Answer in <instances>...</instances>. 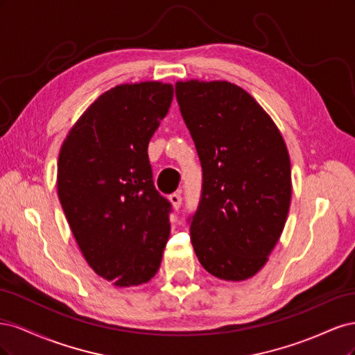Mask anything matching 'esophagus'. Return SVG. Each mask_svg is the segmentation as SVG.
I'll return each mask as SVG.
<instances>
[{"mask_svg":"<svg viewBox=\"0 0 355 355\" xmlns=\"http://www.w3.org/2000/svg\"><path fill=\"white\" fill-rule=\"evenodd\" d=\"M168 200H170L171 204H173L175 209H179L180 204H182V194H180V192H173V194L168 197Z\"/></svg>","mask_w":355,"mask_h":355,"instance_id":"esophagus-1","label":"esophagus"}]
</instances>
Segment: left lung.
I'll return each instance as SVG.
<instances>
[{"label": "left lung", "mask_w": 355, "mask_h": 355, "mask_svg": "<svg viewBox=\"0 0 355 355\" xmlns=\"http://www.w3.org/2000/svg\"><path fill=\"white\" fill-rule=\"evenodd\" d=\"M180 114L202 168L189 218L204 270L227 282L261 271L280 240L292 198L284 139L262 106L228 81H178Z\"/></svg>", "instance_id": "1"}]
</instances>
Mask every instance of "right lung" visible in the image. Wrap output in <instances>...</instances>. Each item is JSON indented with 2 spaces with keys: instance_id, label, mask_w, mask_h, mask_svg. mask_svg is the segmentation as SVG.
Here are the masks:
<instances>
[{
  "instance_id": "1",
  "label": "right lung",
  "mask_w": 355,
  "mask_h": 355,
  "mask_svg": "<svg viewBox=\"0 0 355 355\" xmlns=\"http://www.w3.org/2000/svg\"><path fill=\"white\" fill-rule=\"evenodd\" d=\"M173 85L121 84L78 118L62 144L58 196L92 270L116 287L148 283L170 235L171 204L154 187L148 144Z\"/></svg>"
}]
</instances>
